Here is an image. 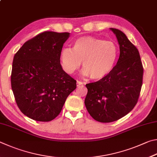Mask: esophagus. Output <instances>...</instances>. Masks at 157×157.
<instances>
[{"instance_id": "obj_1", "label": "esophagus", "mask_w": 157, "mask_h": 157, "mask_svg": "<svg viewBox=\"0 0 157 157\" xmlns=\"http://www.w3.org/2000/svg\"><path fill=\"white\" fill-rule=\"evenodd\" d=\"M83 84H85V83H83V82H81L80 81H77V82H76V85H77V86H78V87L82 86Z\"/></svg>"}]
</instances>
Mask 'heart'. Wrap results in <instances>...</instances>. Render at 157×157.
Segmentation results:
<instances>
[{"label":"heart","mask_w":157,"mask_h":157,"mask_svg":"<svg viewBox=\"0 0 157 157\" xmlns=\"http://www.w3.org/2000/svg\"><path fill=\"white\" fill-rule=\"evenodd\" d=\"M118 53L117 47L113 42L94 36H83L74 41L72 49H63L60 62L69 74L78 70L83 62V75L98 81L113 70Z\"/></svg>","instance_id":"heart-1"}]
</instances>
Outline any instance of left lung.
I'll return each mask as SVG.
<instances>
[{"label": "left lung", "mask_w": 157, "mask_h": 157, "mask_svg": "<svg viewBox=\"0 0 157 157\" xmlns=\"http://www.w3.org/2000/svg\"><path fill=\"white\" fill-rule=\"evenodd\" d=\"M110 29L119 44V59L106 77L86 85L87 110L93 119L101 123L115 121L132 110L138 102L144 75L138 49L121 30Z\"/></svg>", "instance_id": "left-lung-1"}]
</instances>
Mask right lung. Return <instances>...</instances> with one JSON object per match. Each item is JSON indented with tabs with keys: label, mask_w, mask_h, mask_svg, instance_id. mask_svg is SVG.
<instances>
[{
	"label": "right lung",
	"mask_w": 157,
	"mask_h": 157,
	"mask_svg": "<svg viewBox=\"0 0 157 157\" xmlns=\"http://www.w3.org/2000/svg\"><path fill=\"white\" fill-rule=\"evenodd\" d=\"M68 32L46 31L25 43L14 55L11 85L16 104L25 116L50 121L61 112L76 81L63 71L60 56Z\"/></svg>",
	"instance_id": "1"
}]
</instances>
